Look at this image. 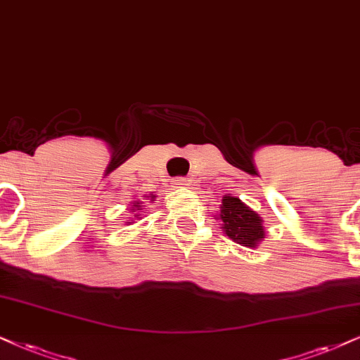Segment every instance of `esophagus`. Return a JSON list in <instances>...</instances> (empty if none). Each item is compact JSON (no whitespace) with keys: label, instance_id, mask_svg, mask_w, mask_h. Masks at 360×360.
Masks as SVG:
<instances>
[{"label":"esophagus","instance_id":"obj_1","mask_svg":"<svg viewBox=\"0 0 360 360\" xmlns=\"http://www.w3.org/2000/svg\"><path fill=\"white\" fill-rule=\"evenodd\" d=\"M191 184H193L191 177H176V186L179 188H191Z\"/></svg>","mask_w":360,"mask_h":360}]
</instances>
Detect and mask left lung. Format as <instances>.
<instances>
[{"mask_svg": "<svg viewBox=\"0 0 360 360\" xmlns=\"http://www.w3.org/2000/svg\"><path fill=\"white\" fill-rule=\"evenodd\" d=\"M219 219L222 231L229 239L245 248H256L264 239V226L261 216L248 207L234 195H224L221 204Z\"/></svg>", "mask_w": 360, "mask_h": 360, "instance_id": "8db88e82", "label": "left lung"}]
</instances>
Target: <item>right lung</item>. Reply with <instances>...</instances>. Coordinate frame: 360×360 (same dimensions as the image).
<instances>
[{
	"label": "right lung",
	"mask_w": 360,
	"mask_h": 360,
	"mask_svg": "<svg viewBox=\"0 0 360 360\" xmlns=\"http://www.w3.org/2000/svg\"><path fill=\"white\" fill-rule=\"evenodd\" d=\"M149 198H151V199H154V198H156V195H154V194H151V195H149ZM139 211H141V206H139V202H134L133 212H139ZM138 216H141V214H136V216H134V217H138ZM129 224H131V222H129Z\"/></svg>",
	"instance_id": "add662e5"
}]
</instances>
